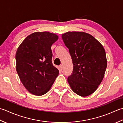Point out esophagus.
<instances>
[{
  "label": "esophagus",
  "instance_id": "obj_1",
  "mask_svg": "<svg viewBox=\"0 0 123 123\" xmlns=\"http://www.w3.org/2000/svg\"><path fill=\"white\" fill-rule=\"evenodd\" d=\"M59 68H60V69H61V70H62V69H63V65H61L59 66Z\"/></svg>",
  "mask_w": 123,
  "mask_h": 123
}]
</instances>
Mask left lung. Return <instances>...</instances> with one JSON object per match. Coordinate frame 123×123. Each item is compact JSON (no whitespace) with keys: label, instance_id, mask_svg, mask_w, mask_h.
<instances>
[{"label":"left lung","instance_id":"left-lung-1","mask_svg":"<svg viewBox=\"0 0 123 123\" xmlns=\"http://www.w3.org/2000/svg\"><path fill=\"white\" fill-rule=\"evenodd\" d=\"M62 39L71 55L73 69L67 81L81 97L96 91L103 80L107 66L105 50L100 42L84 32H67Z\"/></svg>","mask_w":123,"mask_h":123}]
</instances>
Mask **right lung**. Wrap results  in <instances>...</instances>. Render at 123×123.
<instances>
[{
	"label": "right lung",
	"instance_id": "obj_1",
	"mask_svg": "<svg viewBox=\"0 0 123 123\" xmlns=\"http://www.w3.org/2000/svg\"><path fill=\"white\" fill-rule=\"evenodd\" d=\"M58 39L49 32H36L25 39L16 52V69L30 93L42 96L50 89L59 71L52 62L51 47Z\"/></svg>",
	"mask_w": 123,
	"mask_h": 123
}]
</instances>
